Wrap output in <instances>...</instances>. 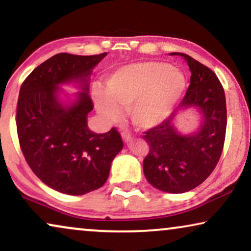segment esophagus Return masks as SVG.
I'll return each mask as SVG.
<instances>
[{
  "label": "esophagus",
  "mask_w": 251,
  "mask_h": 251,
  "mask_svg": "<svg viewBox=\"0 0 251 251\" xmlns=\"http://www.w3.org/2000/svg\"><path fill=\"white\" fill-rule=\"evenodd\" d=\"M121 136H122V139H123V142H125V143H128L133 138L132 133L129 132V131H123L121 133Z\"/></svg>",
  "instance_id": "obj_1"
}]
</instances>
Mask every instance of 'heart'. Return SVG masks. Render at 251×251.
Returning a JSON list of instances; mask_svg holds the SVG:
<instances>
[{
    "label": "heart",
    "instance_id": "1",
    "mask_svg": "<svg viewBox=\"0 0 251 251\" xmlns=\"http://www.w3.org/2000/svg\"><path fill=\"white\" fill-rule=\"evenodd\" d=\"M186 85L183 72L167 63L130 64L106 80V92H96V107L108 121H118L121 118L120 107L126 108L133 125L150 129L173 113Z\"/></svg>",
    "mask_w": 251,
    "mask_h": 251
}]
</instances>
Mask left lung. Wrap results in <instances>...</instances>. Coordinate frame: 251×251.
<instances>
[{
  "instance_id": "8db88e82",
  "label": "left lung",
  "mask_w": 251,
  "mask_h": 251,
  "mask_svg": "<svg viewBox=\"0 0 251 251\" xmlns=\"http://www.w3.org/2000/svg\"><path fill=\"white\" fill-rule=\"evenodd\" d=\"M191 84L178 108L162 123L144 132L150 146L143 162L146 179L157 190L184 193L203 183L217 166L225 142L227 113L224 89L210 68L185 53ZM198 107L204 115L201 130L180 135L173 126L178 109Z\"/></svg>"
}]
</instances>
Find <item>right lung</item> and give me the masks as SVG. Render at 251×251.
Listing matches in <instances>:
<instances>
[{"label":"right lung","mask_w":251,"mask_h":251,"mask_svg":"<svg viewBox=\"0 0 251 251\" xmlns=\"http://www.w3.org/2000/svg\"><path fill=\"white\" fill-rule=\"evenodd\" d=\"M106 54H54L20 87L16 113L20 149L33 173L60 193L82 195L101 187L123 147L116 128L96 133L87 125L94 108L88 78ZM75 80L84 91L72 105H61L57 85Z\"/></svg>","instance_id":"obj_1"}]
</instances>
